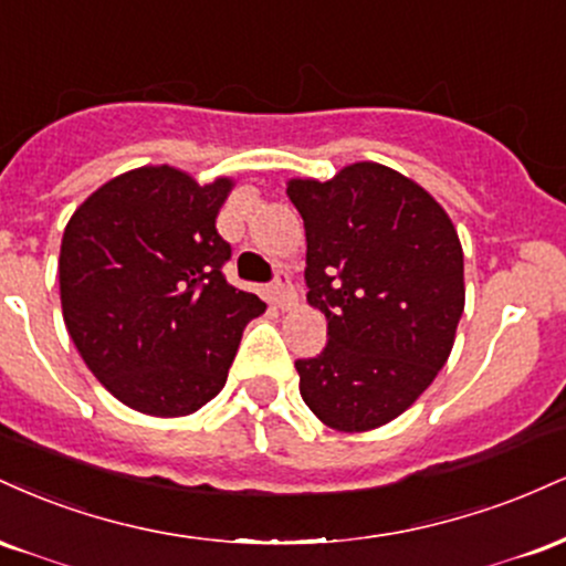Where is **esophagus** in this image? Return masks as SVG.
Segmentation results:
<instances>
[{"label": "esophagus", "instance_id": "esophagus-1", "mask_svg": "<svg viewBox=\"0 0 566 566\" xmlns=\"http://www.w3.org/2000/svg\"><path fill=\"white\" fill-rule=\"evenodd\" d=\"M271 297H274L279 308H290V305L297 301L295 287H292V279L287 271H276V279L271 282Z\"/></svg>", "mask_w": 566, "mask_h": 566}]
</instances>
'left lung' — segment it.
Wrapping results in <instances>:
<instances>
[{"mask_svg": "<svg viewBox=\"0 0 566 566\" xmlns=\"http://www.w3.org/2000/svg\"><path fill=\"white\" fill-rule=\"evenodd\" d=\"M305 226L308 303L327 346L297 359L301 396L335 431L391 423L447 365L465 305L463 247L426 188L378 161L333 180L295 178Z\"/></svg>", "mask_w": 566, "mask_h": 566, "instance_id": "1", "label": "left lung"}]
</instances>
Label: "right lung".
<instances>
[{
  "label": "right lung",
  "instance_id": "right-lung-1",
  "mask_svg": "<svg viewBox=\"0 0 566 566\" xmlns=\"http://www.w3.org/2000/svg\"><path fill=\"white\" fill-rule=\"evenodd\" d=\"M231 178L199 186L138 167L76 207L61 242L63 322L84 365L122 405L180 418L216 399L247 322L265 311L226 282L216 218Z\"/></svg>",
  "mask_w": 566,
  "mask_h": 566
}]
</instances>
